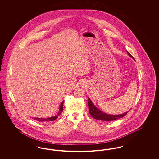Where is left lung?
<instances>
[{
    "label": "left lung",
    "instance_id": "obj_1",
    "mask_svg": "<svg viewBox=\"0 0 159 159\" xmlns=\"http://www.w3.org/2000/svg\"><path fill=\"white\" fill-rule=\"evenodd\" d=\"M128 54L130 57L132 58L134 60V58L132 56V55L127 51ZM88 107H89V112L91 114V116L98 120H102V121H113L114 120L120 119L123 117L125 116H126L128 111L125 113L121 114H117V115H112V114H108L104 112H102L100 110H99L97 107H96L95 105L93 104L92 102L91 99L88 98Z\"/></svg>",
    "mask_w": 159,
    "mask_h": 159
}]
</instances>
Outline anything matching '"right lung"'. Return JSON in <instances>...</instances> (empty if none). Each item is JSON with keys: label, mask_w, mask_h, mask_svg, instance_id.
I'll return each mask as SVG.
<instances>
[{"label": "right lung", "mask_w": 159, "mask_h": 159, "mask_svg": "<svg viewBox=\"0 0 159 159\" xmlns=\"http://www.w3.org/2000/svg\"><path fill=\"white\" fill-rule=\"evenodd\" d=\"M63 103H64V101L61 102V104L60 107V108H59V111L58 112V113H57V114H55V116H53L52 117H48V118H46V119H42V118H34V120H38L39 121H53L55 120H56L58 117L60 115L61 113L62 112V110H63Z\"/></svg>", "instance_id": "obj_1"}]
</instances>
